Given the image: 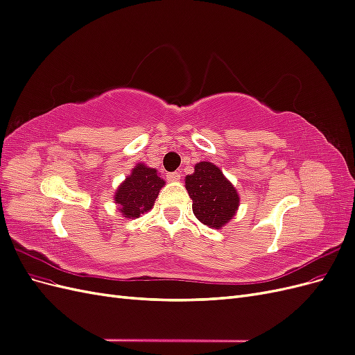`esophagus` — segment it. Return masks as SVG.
<instances>
[{
	"label": "esophagus",
	"mask_w": 355,
	"mask_h": 355,
	"mask_svg": "<svg viewBox=\"0 0 355 355\" xmlns=\"http://www.w3.org/2000/svg\"><path fill=\"white\" fill-rule=\"evenodd\" d=\"M180 173L179 171H173V173H167V180L168 182H179L180 180Z\"/></svg>",
	"instance_id": "1"
}]
</instances>
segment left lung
Returning a JSON list of instances; mask_svg holds the SVG:
<instances>
[{"label":"left lung","instance_id":"8db88e82","mask_svg":"<svg viewBox=\"0 0 355 355\" xmlns=\"http://www.w3.org/2000/svg\"><path fill=\"white\" fill-rule=\"evenodd\" d=\"M185 188L192 200L196 218L209 228L220 230L239 210L237 189L220 168L209 161L196 164L194 173L185 178Z\"/></svg>","mask_w":355,"mask_h":355}]
</instances>
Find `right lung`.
Masks as SVG:
<instances>
[{
    "instance_id": "add662e5",
    "label": "right lung",
    "mask_w": 355,
    "mask_h": 355,
    "mask_svg": "<svg viewBox=\"0 0 355 355\" xmlns=\"http://www.w3.org/2000/svg\"><path fill=\"white\" fill-rule=\"evenodd\" d=\"M166 185L155 168L136 164L115 192V204L124 218L136 219L153 209L159 189Z\"/></svg>"
}]
</instances>
